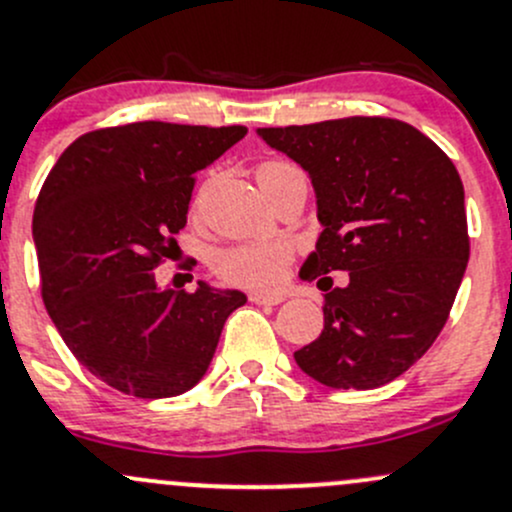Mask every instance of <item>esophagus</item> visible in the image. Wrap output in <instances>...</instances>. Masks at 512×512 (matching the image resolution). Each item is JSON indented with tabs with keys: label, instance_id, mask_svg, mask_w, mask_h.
Masks as SVG:
<instances>
[{
	"label": "esophagus",
	"instance_id": "34e87169",
	"mask_svg": "<svg viewBox=\"0 0 512 512\" xmlns=\"http://www.w3.org/2000/svg\"><path fill=\"white\" fill-rule=\"evenodd\" d=\"M252 304H260V306H277L282 304L284 297L282 294H260V292H252L250 294Z\"/></svg>",
	"mask_w": 512,
	"mask_h": 512
}]
</instances>
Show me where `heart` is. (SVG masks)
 Instances as JSON below:
<instances>
[{"instance_id":"b5f03b06","label":"heart","mask_w":512,"mask_h":512,"mask_svg":"<svg viewBox=\"0 0 512 512\" xmlns=\"http://www.w3.org/2000/svg\"><path fill=\"white\" fill-rule=\"evenodd\" d=\"M294 166L282 161H265L257 166V184L262 188L277 184L282 176L294 174ZM289 262V247L284 242H245L228 247L215 257V272L230 284L252 289H270L279 284Z\"/></svg>"}]
</instances>
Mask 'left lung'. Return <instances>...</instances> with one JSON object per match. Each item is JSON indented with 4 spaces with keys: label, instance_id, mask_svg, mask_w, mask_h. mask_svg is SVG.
<instances>
[{
    "label": "left lung",
    "instance_id": "8db88e82",
    "mask_svg": "<svg viewBox=\"0 0 512 512\" xmlns=\"http://www.w3.org/2000/svg\"><path fill=\"white\" fill-rule=\"evenodd\" d=\"M309 174L321 235L299 277L326 292L324 331L294 353L316 383L373 390L437 341L469 262L464 184L419 129L387 117L265 127ZM333 269L349 272L330 289Z\"/></svg>",
    "mask_w": 512,
    "mask_h": 512
}]
</instances>
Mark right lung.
<instances>
[{
  "instance_id": "add662e5",
  "label": "right lung",
  "mask_w": 512,
  "mask_h": 512,
  "mask_svg": "<svg viewBox=\"0 0 512 512\" xmlns=\"http://www.w3.org/2000/svg\"><path fill=\"white\" fill-rule=\"evenodd\" d=\"M245 127L132 122L78 137L34 211L41 292L71 353L95 378L142 400L184 395L206 375L225 319L247 297L198 282L159 287L186 225L193 174Z\"/></svg>"
}]
</instances>
